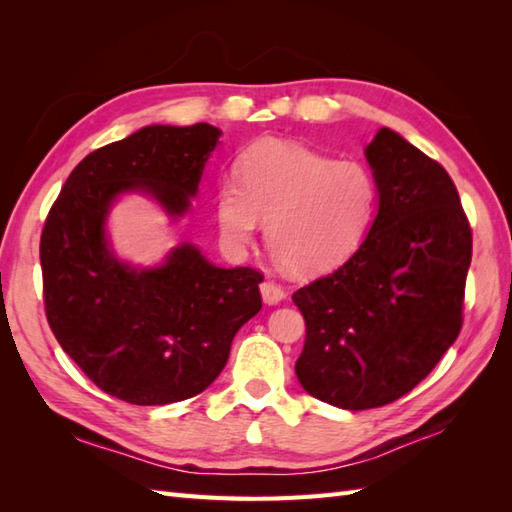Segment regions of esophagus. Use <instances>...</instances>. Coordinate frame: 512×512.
Returning <instances> with one entry per match:
<instances>
[{"instance_id": "esophagus-1", "label": "esophagus", "mask_w": 512, "mask_h": 512, "mask_svg": "<svg viewBox=\"0 0 512 512\" xmlns=\"http://www.w3.org/2000/svg\"><path fill=\"white\" fill-rule=\"evenodd\" d=\"M259 290H262V299L268 303V306H277V303L286 299L284 288L277 286L275 281H264V284L259 286Z\"/></svg>"}]
</instances>
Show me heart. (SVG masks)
<instances>
[{
    "mask_svg": "<svg viewBox=\"0 0 512 512\" xmlns=\"http://www.w3.org/2000/svg\"><path fill=\"white\" fill-rule=\"evenodd\" d=\"M235 180L215 191L222 242L253 244L259 220L266 244L288 273L314 277L343 266L372 231L378 213L374 173L306 145L264 138L235 162Z\"/></svg>",
    "mask_w": 512,
    "mask_h": 512,
    "instance_id": "heart-1",
    "label": "heart"
}]
</instances>
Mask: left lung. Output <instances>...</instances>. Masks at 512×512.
I'll return each instance as SVG.
<instances>
[{"instance_id":"8db88e82","label":"left lung","mask_w":512,"mask_h":512,"mask_svg":"<svg viewBox=\"0 0 512 512\" xmlns=\"http://www.w3.org/2000/svg\"><path fill=\"white\" fill-rule=\"evenodd\" d=\"M365 158L378 213L363 246L332 275L299 288L306 319L301 387L361 411L409 394L462 328L473 237L449 173L389 127Z\"/></svg>"}]
</instances>
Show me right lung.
Segmentation results:
<instances>
[{
    "label": "right lung",
    "mask_w": 512,
    "mask_h": 512,
    "mask_svg": "<svg viewBox=\"0 0 512 512\" xmlns=\"http://www.w3.org/2000/svg\"><path fill=\"white\" fill-rule=\"evenodd\" d=\"M222 132L149 125L85 156L41 233L46 317L63 352L105 394L169 405L220 376L237 330L262 310L253 268H220L182 242L158 266L118 259L107 217L121 195H149L171 222L191 209Z\"/></svg>",
    "instance_id": "obj_1"
}]
</instances>
